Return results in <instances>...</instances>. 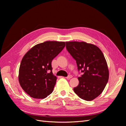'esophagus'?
<instances>
[{"mask_svg": "<svg viewBox=\"0 0 126 126\" xmlns=\"http://www.w3.org/2000/svg\"><path fill=\"white\" fill-rule=\"evenodd\" d=\"M72 77V75H68L67 77H66L67 79H70V78H71Z\"/></svg>", "mask_w": 126, "mask_h": 126, "instance_id": "1", "label": "esophagus"}]
</instances>
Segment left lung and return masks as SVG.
<instances>
[{
	"label": "left lung",
	"instance_id": "1",
	"mask_svg": "<svg viewBox=\"0 0 126 126\" xmlns=\"http://www.w3.org/2000/svg\"><path fill=\"white\" fill-rule=\"evenodd\" d=\"M66 43L67 50L76 61L78 70L83 72L78 77L79 85L74 88V92L83 100H93L102 93L108 81L109 70L104 55L93 44L84 41Z\"/></svg>",
	"mask_w": 126,
	"mask_h": 126
}]
</instances>
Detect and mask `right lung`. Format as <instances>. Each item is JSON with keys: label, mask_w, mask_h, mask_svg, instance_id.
Listing matches in <instances>:
<instances>
[{"label": "right lung", "mask_w": 126, "mask_h": 126, "mask_svg": "<svg viewBox=\"0 0 126 126\" xmlns=\"http://www.w3.org/2000/svg\"><path fill=\"white\" fill-rule=\"evenodd\" d=\"M65 45L63 41H45L34 46L23 57L18 80L31 97L44 99L52 93L57 77L52 74L51 62Z\"/></svg>", "instance_id": "obj_1"}]
</instances>
